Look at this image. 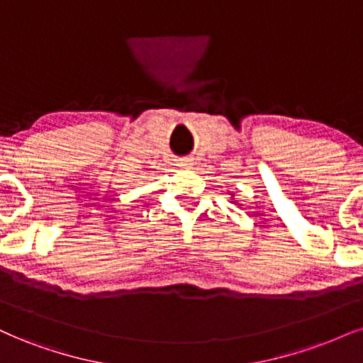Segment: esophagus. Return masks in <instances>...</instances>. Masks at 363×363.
I'll use <instances>...</instances> for the list:
<instances>
[{
    "instance_id": "obj_1",
    "label": "esophagus",
    "mask_w": 363,
    "mask_h": 363,
    "mask_svg": "<svg viewBox=\"0 0 363 363\" xmlns=\"http://www.w3.org/2000/svg\"><path fill=\"white\" fill-rule=\"evenodd\" d=\"M178 164H180V167H189V164H190V160H189V158L178 160Z\"/></svg>"
}]
</instances>
